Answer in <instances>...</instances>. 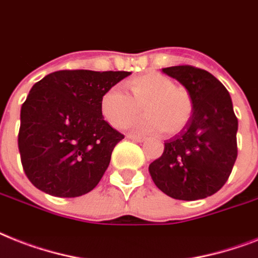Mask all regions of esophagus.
<instances>
[{"instance_id": "1", "label": "esophagus", "mask_w": 258, "mask_h": 258, "mask_svg": "<svg viewBox=\"0 0 258 258\" xmlns=\"http://www.w3.org/2000/svg\"><path fill=\"white\" fill-rule=\"evenodd\" d=\"M127 139H131L134 142H143L144 138L139 135H134V134H127Z\"/></svg>"}]
</instances>
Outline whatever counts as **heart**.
I'll use <instances>...</instances> for the list:
<instances>
[{
	"label": "heart",
	"instance_id": "heart-1",
	"mask_svg": "<svg viewBox=\"0 0 258 258\" xmlns=\"http://www.w3.org/2000/svg\"><path fill=\"white\" fill-rule=\"evenodd\" d=\"M130 94L112 86L100 99L104 119L115 128H122L140 114L147 116L133 124L139 133L177 134L192 116V100L183 89L159 73H148L127 82Z\"/></svg>",
	"mask_w": 258,
	"mask_h": 258
}]
</instances>
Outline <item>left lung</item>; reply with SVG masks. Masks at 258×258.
Listing matches in <instances>:
<instances>
[{
    "instance_id": "obj_1",
    "label": "left lung",
    "mask_w": 258,
    "mask_h": 258,
    "mask_svg": "<svg viewBox=\"0 0 258 258\" xmlns=\"http://www.w3.org/2000/svg\"><path fill=\"white\" fill-rule=\"evenodd\" d=\"M163 73L185 87L192 116L164 143L162 156L148 167L155 185L176 200H199L223 187L237 158L238 122L228 90L211 73L172 66Z\"/></svg>"
}]
</instances>
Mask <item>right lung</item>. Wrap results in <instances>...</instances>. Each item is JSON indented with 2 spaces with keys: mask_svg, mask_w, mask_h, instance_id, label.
<instances>
[{
  "mask_svg": "<svg viewBox=\"0 0 258 258\" xmlns=\"http://www.w3.org/2000/svg\"><path fill=\"white\" fill-rule=\"evenodd\" d=\"M130 74L62 70L31 87L21 107L18 148L34 187L56 198H78L98 185L124 138L104 120L100 99Z\"/></svg>",
  "mask_w": 258,
  "mask_h": 258,
  "instance_id": "1",
  "label": "right lung"
}]
</instances>
